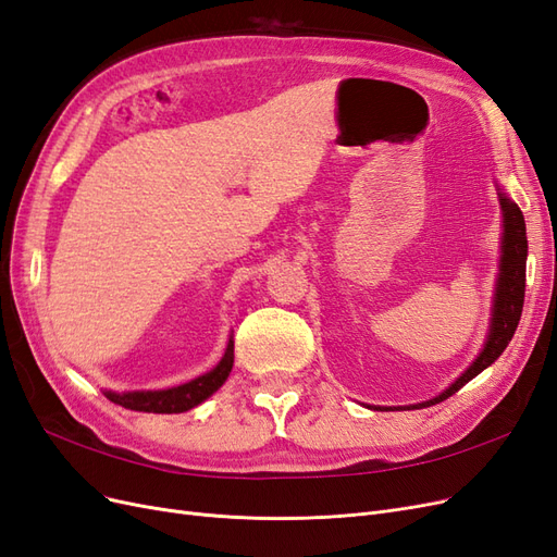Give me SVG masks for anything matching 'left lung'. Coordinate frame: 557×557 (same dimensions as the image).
<instances>
[{"instance_id": "left-lung-1", "label": "left lung", "mask_w": 557, "mask_h": 557, "mask_svg": "<svg viewBox=\"0 0 557 557\" xmlns=\"http://www.w3.org/2000/svg\"><path fill=\"white\" fill-rule=\"evenodd\" d=\"M500 207H503V256H500V274H497L495 283V297H493V318L491 330L484 343V350L470 363V369L456 377V382L431 400L417 403V406H403V408H373V410H419L443 403L451 394H456L463 385L488 369L491 363L505 352L509 345L519 320L523 313V299H525V260H528V237H525V219L519 205L511 202L503 190L500 194Z\"/></svg>"}]
</instances>
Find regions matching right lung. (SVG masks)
<instances>
[{"label":"right lung","mask_w":557,"mask_h":557,"mask_svg":"<svg viewBox=\"0 0 557 557\" xmlns=\"http://www.w3.org/2000/svg\"><path fill=\"white\" fill-rule=\"evenodd\" d=\"M233 361H235V343H233V338H230L225 355L216 363V369H212L196 380L184 382V385H180V387L159 389V392H122V394L103 392V394H106V398L117 403V406H122L126 410L157 412V414L186 412L190 408L200 406L202 400H207L223 385L230 371H233Z\"/></svg>","instance_id":"right-lung-1"}]
</instances>
